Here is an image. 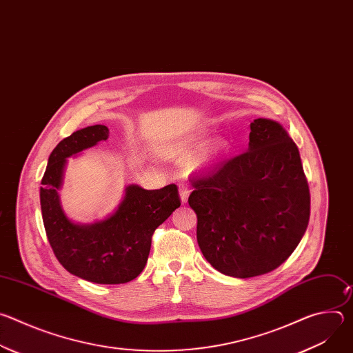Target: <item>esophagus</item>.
Here are the masks:
<instances>
[{
	"instance_id": "34e87169",
	"label": "esophagus",
	"mask_w": 353,
	"mask_h": 353,
	"mask_svg": "<svg viewBox=\"0 0 353 353\" xmlns=\"http://www.w3.org/2000/svg\"><path fill=\"white\" fill-rule=\"evenodd\" d=\"M179 192H180V198H181L183 203H187V198H188V195H190V190H188V187H185V185H180Z\"/></svg>"
}]
</instances>
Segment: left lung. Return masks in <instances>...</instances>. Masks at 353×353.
Returning a JSON list of instances; mask_svg holds the SVG:
<instances>
[{
	"instance_id": "obj_1",
	"label": "left lung",
	"mask_w": 353,
	"mask_h": 353,
	"mask_svg": "<svg viewBox=\"0 0 353 353\" xmlns=\"http://www.w3.org/2000/svg\"><path fill=\"white\" fill-rule=\"evenodd\" d=\"M248 149L194 174L188 204L207 261L234 278L268 274L303 237L310 191L299 149L275 121L250 124Z\"/></svg>"
}]
</instances>
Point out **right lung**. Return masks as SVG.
Returning <instances> with one entry per match:
<instances>
[{
	"label": "right lung",
	"instance_id": "obj_1",
	"mask_svg": "<svg viewBox=\"0 0 353 353\" xmlns=\"http://www.w3.org/2000/svg\"><path fill=\"white\" fill-rule=\"evenodd\" d=\"M108 137L106 125H92L72 132L53 149L41 179L40 207L48 243L60 264L85 281L117 285L142 272L157 228L181 201L176 184L161 190L128 185L113 216L89 226L72 223L64 215L57 194L65 159Z\"/></svg>",
	"mask_w": 353,
	"mask_h": 353
}]
</instances>
